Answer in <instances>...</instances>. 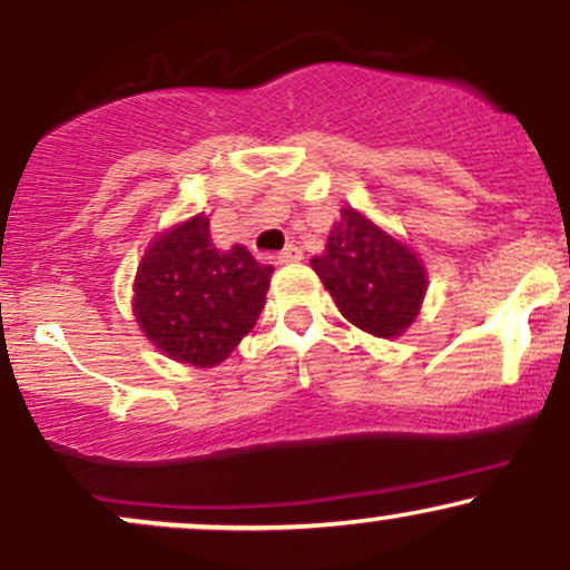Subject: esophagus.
<instances>
[{
    "label": "esophagus",
    "mask_w": 570,
    "mask_h": 570,
    "mask_svg": "<svg viewBox=\"0 0 570 570\" xmlns=\"http://www.w3.org/2000/svg\"><path fill=\"white\" fill-rule=\"evenodd\" d=\"M299 259H303V248H299V246H294V244H289V246L284 248V252L276 254V263H278V265L299 263Z\"/></svg>",
    "instance_id": "esophagus-1"
}]
</instances>
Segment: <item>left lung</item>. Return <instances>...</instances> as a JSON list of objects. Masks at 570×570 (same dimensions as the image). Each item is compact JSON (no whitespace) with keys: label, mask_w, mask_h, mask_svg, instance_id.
<instances>
[{"label":"left lung","mask_w":570,"mask_h":570,"mask_svg":"<svg viewBox=\"0 0 570 570\" xmlns=\"http://www.w3.org/2000/svg\"><path fill=\"white\" fill-rule=\"evenodd\" d=\"M311 265L340 313L377 337L402 335L426 294V273L415 254L353 208H343L326 252Z\"/></svg>","instance_id":"obj_1"}]
</instances>
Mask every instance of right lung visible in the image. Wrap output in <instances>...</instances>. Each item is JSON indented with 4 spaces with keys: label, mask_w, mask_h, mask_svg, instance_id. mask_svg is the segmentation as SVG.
I'll return each instance as SVG.
<instances>
[{
    "label": "right lung",
    "mask_w": 570,
    "mask_h": 570,
    "mask_svg": "<svg viewBox=\"0 0 570 570\" xmlns=\"http://www.w3.org/2000/svg\"><path fill=\"white\" fill-rule=\"evenodd\" d=\"M273 267L244 246L219 252L193 217L160 235L136 273L134 313L144 335L176 362L214 367L257 324Z\"/></svg>",
    "instance_id": "1"
}]
</instances>
